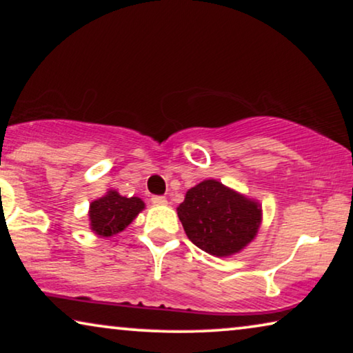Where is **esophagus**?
Listing matches in <instances>:
<instances>
[{"instance_id": "obj_1", "label": "esophagus", "mask_w": 353, "mask_h": 353, "mask_svg": "<svg viewBox=\"0 0 353 353\" xmlns=\"http://www.w3.org/2000/svg\"><path fill=\"white\" fill-rule=\"evenodd\" d=\"M151 201H152L154 205H165L167 204L165 196H152Z\"/></svg>"}]
</instances>
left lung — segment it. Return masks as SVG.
<instances>
[{
	"label": "left lung",
	"mask_w": 353,
	"mask_h": 353,
	"mask_svg": "<svg viewBox=\"0 0 353 353\" xmlns=\"http://www.w3.org/2000/svg\"><path fill=\"white\" fill-rule=\"evenodd\" d=\"M178 216L192 244L207 254L226 257L254 239L262 209L216 180H205L186 192Z\"/></svg>",
	"instance_id": "8db88e82"
}]
</instances>
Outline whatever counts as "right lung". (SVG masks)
<instances>
[{
  "label": "right lung",
  "mask_w": 353,
  "mask_h": 353,
  "mask_svg": "<svg viewBox=\"0 0 353 353\" xmlns=\"http://www.w3.org/2000/svg\"><path fill=\"white\" fill-rule=\"evenodd\" d=\"M143 209L144 202L139 197H123L117 191H109L101 199L91 202V230L109 238L127 228Z\"/></svg>",
  "instance_id": "add662e5"
}]
</instances>
